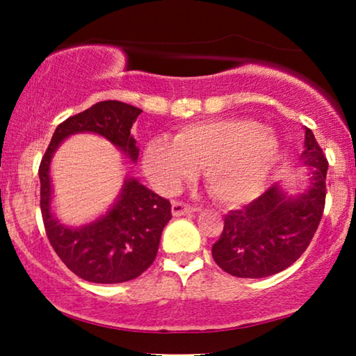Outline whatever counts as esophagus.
I'll list each match as a JSON object with an SVG mask.
<instances>
[{
    "label": "esophagus",
    "instance_id": "34e87169",
    "mask_svg": "<svg viewBox=\"0 0 356 356\" xmlns=\"http://www.w3.org/2000/svg\"><path fill=\"white\" fill-rule=\"evenodd\" d=\"M196 210V207L190 206L188 202H182V201H174L172 202V215L174 216H184V215H190Z\"/></svg>",
    "mask_w": 356,
    "mask_h": 356
}]
</instances>
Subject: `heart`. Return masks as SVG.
Listing matches in <instances>:
<instances>
[{
  "label": "heart",
  "instance_id": "obj_1",
  "mask_svg": "<svg viewBox=\"0 0 356 356\" xmlns=\"http://www.w3.org/2000/svg\"><path fill=\"white\" fill-rule=\"evenodd\" d=\"M280 159L272 130L251 119H213L188 124L172 141L155 138L144 150V171L161 191H174L204 166V180L226 206L250 202L264 190Z\"/></svg>",
  "mask_w": 356,
  "mask_h": 356
}]
</instances>
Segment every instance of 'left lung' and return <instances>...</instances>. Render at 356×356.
Returning a JSON list of instances; mask_svg holds the SVG:
<instances>
[{
    "label": "left lung",
    "instance_id": "left-lung-1",
    "mask_svg": "<svg viewBox=\"0 0 356 356\" xmlns=\"http://www.w3.org/2000/svg\"><path fill=\"white\" fill-rule=\"evenodd\" d=\"M303 161L312 170L308 191L289 197L278 185L231 210L212 246L218 267L238 278H265L280 273L308 248L322 220L327 196L328 160L309 129L305 130Z\"/></svg>",
    "mask_w": 356,
    "mask_h": 356
}]
</instances>
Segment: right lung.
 Wrapping results in <instances>:
<instances>
[{"label": "right lung", "mask_w": 356, "mask_h": 356, "mask_svg": "<svg viewBox=\"0 0 356 356\" xmlns=\"http://www.w3.org/2000/svg\"><path fill=\"white\" fill-rule=\"evenodd\" d=\"M143 110L118 100H105L70 116L56 127L39 166L40 210L47 237L59 259L81 280L118 284L135 280L152 265L161 232L171 220V202L136 179L124 182L118 202L105 216L80 229L59 225L50 210V161L69 135L94 131L136 161L140 149L130 129Z\"/></svg>", "instance_id": "add662e5"}]
</instances>
